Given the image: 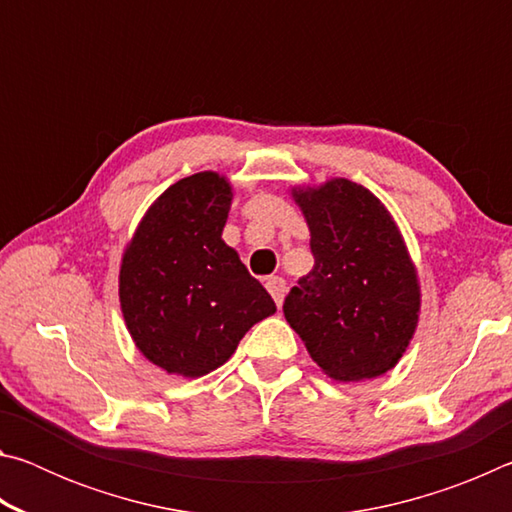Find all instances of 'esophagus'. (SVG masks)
I'll list each match as a JSON object with an SVG mask.
<instances>
[{"instance_id": "1", "label": "esophagus", "mask_w": 512, "mask_h": 512, "mask_svg": "<svg viewBox=\"0 0 512 512\" xmlns=\"http://www.w3.org/2000/svg\"><path fill=\"white\" fill-rule=\"evenodd\" d=\"M266 289H268V293H271V296H273L275 305H277V307H282V302H284V291H287V284H284L282 277H280V275H271V277H266Z\"/></svg>"}]
</instances>
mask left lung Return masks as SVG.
<instances>
[{
	"label": "left lung",
	"mask_w": 512,
	"mask_h": 512,
	"mask_svg": "<svg viewBox=\"0 0 512 512\" xmlns=\"http://www.w3.org/2000/svg\"><path fill=\"white\" fill-rule=\"evenodd\" d=\"M314 268L284 300L309 357L336 381L375 379L404 357L420 320V277L388 207L363 185H293Z\"/></svg>",
	"instance_id": "left-lung-1"
}]
</instances>
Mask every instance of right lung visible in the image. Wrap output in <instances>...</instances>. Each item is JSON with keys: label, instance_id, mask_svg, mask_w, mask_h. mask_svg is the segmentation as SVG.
Instances as JSON below:
<instances>
[{"label": "right lung", "instance_id": "obj_1", "mask_svg": "<svg viewBox=\"0 0 512 512\" xmlns=\"http://www.w3.org/2000/svg\"><path fill=\"white\" fill-rule=\"evenodd\" d=\"M219 171L180 178L155 198L121 253L119 305L135 348L167 375L223 366L275 302L223 241L232 205Z\"/></svg>", "mask_w": 512, "mask_h": 512}]
</instances>
